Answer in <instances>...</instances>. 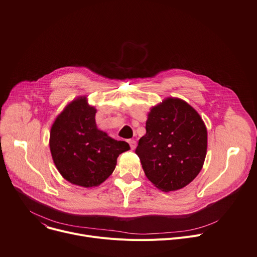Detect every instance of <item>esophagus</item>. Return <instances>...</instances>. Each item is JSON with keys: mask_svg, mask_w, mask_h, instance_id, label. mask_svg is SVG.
I'll return each instance as SVG.
<instances>
[{"mask_svg": "<svg viewBox=\"0 0 257 257\" xmlns=\"http://www.w3.org/2000/svg\"><path fill=\"white\" fill-rule=\"evenodd\" d=\"M128 144H129V146H130L131 150H134V149L136 148V142L134 141V139H129V141H128Z\"/></svg>", "mask_w": 257, "mask_h": 257, "instance_id": "1", "label": "esophagus"}]
</instances>
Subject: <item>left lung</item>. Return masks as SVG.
Listing matches in <instances>:
<instances>
[{"label": "left lung", "mask_w": 257, "mask_h": 257, "mask_svg": "<svg viewBox=\"0 0 257 257\" xmlns=\"http://www.w3.org/2000/svg\"><path fill=\"white\" fill-rule=\"evenodd\" d=\"M146 129L135 154L147 177L164 192L193 181L207 151V130L199 113L181 99L167 98L153 107Z\"/></svg>", "instance_id": "obj_1"}]
</instances>
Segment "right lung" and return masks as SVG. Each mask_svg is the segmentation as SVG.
I'll return each mask as SVG.
<instances>
[{
	"mask_svg": "<svg viewBox=\"0 0 257 257\" xmlns=\"http://www.w3.org/2000/svg\"><path fill=\"white\" fill-rule=\"evenodd\" d=\"M96 109L86 97L69 103L57 116L50 133V151L60 174L67 181L91 188L114 170L116 158L129 145L110 138L95 123Z\"/></svg>",
	"mask_w": 257,
	"mask_h": 257,
	"instance_id": "right-lung-1",
	"label": "right lung"
}]
</instances>
